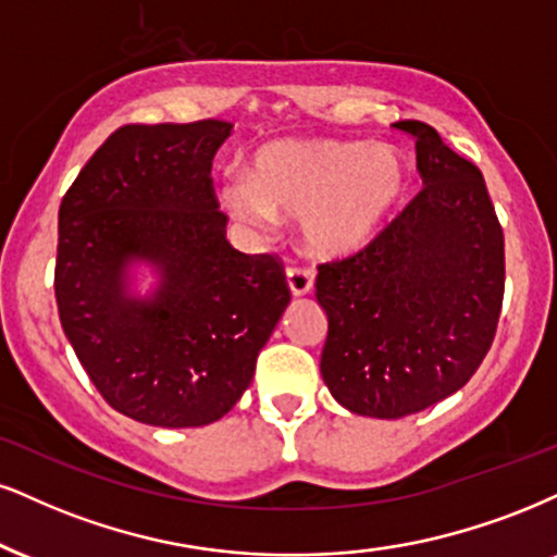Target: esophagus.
<instances>
[{"instance_id":"1","label":"esophagus","mask_w":557,"mask_h":557,"mask_svg":"<svg viewBox=\"0 0 557 557\" xmlns=\"http://www.w3.org/2000/svg\"><path fill=\"white\" fill-rule=\"evenodd\" d=\"M286 284H289L292 297H307L312 292V273L307 268H297L292 265L286 271Z\"/></svg>"}]
</instances>
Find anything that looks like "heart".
Instances as JSON below:
<instances>
[{
  "mask_svg": "<svg viewBox=\"0 0 557 557\" xmlns=\"http://www.w3.org/2000/svg\"><path fill=\"white\" fill-rule=\"evenodd\" d=\"M408 188V162L387 144L268 141L219 198L250 230L292 219L312 256L351 258L382 237Z\"/></svg>",
  "mask_w": 557,
  "mask_h": 557,
  "instance_id": "b5f03b06",
  "label": "heart"
}]
</instances>
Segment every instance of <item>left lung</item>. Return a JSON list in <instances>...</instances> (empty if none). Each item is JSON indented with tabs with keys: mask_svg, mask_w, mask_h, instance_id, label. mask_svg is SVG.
<instances>
[{
	"mask_svg": "<svg viewBox=\"0 0 557 557\" xmlns=\"http://www.w3.org/2000/svg\"><path fill=\"white\" fill-rule=\"evenodd\" d=\"M425 188L382 237L318 268L327 314L320 374L343 408L403 418L465 387L496 335L504 301V230L475 164L421 121Z\"/></svg>",
	"mask_w": 557,
	"mask_h": 557,
	"instance_id": "8db88e82",
	"label": "left lung"
}]
</instances>
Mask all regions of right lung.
<instances>
[{"mask_svg": "<svg viewBox=\"0 0 557 557\" xmlns=\"http://www.w3.org/2000/svg\"><path fill=\"white\" fill-rule=\"evenodd\" d=\"M226 121L123 126L61 198L57 289L64 335L119 413L194 429L230 413L292 294L273 256L226 243L211 160ZM147 264L158 281L133 289Z\"/></svg>", "mask_w": 557, "mask_h": 557, "instance_id": "1", "label": "right lung"}]
</instances>
